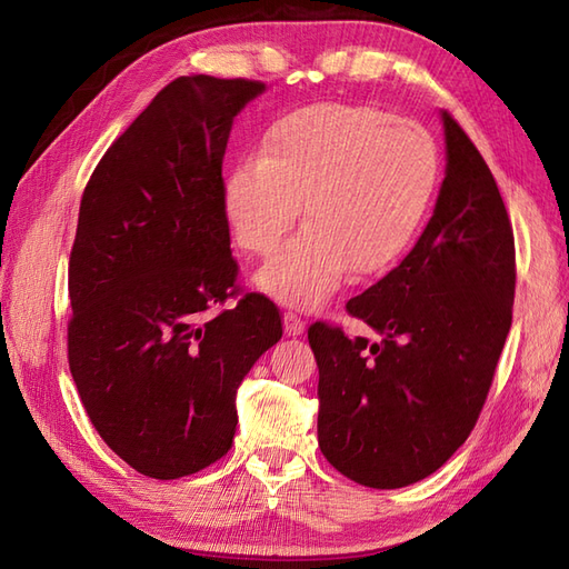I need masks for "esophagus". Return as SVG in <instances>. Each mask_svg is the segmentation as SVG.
<instances>
[{
    "label": "esophagus",
    "instance_id": "obj_1",
    "mask_svg": "<svg viewBox=\"0 0 569 569\" xmlns=\"http://www.w3.org/2000/svg\"><path fill=\"white\" fill-rule=\"evenodd\" d=\"M303 330H306V320H303L301 316H297V313L287 311V313H284V335L297 337V335H301Z\"/></svg>",
    "mask_w": 569,
    "mask_h": 569
}]
</instances>
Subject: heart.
Instances as JSON below:
<instances>
[{"label": "heart", "instance_id": "1", "mask_svg": "<svg viewBox=\"0 0 569 569\" xmlns=\"http://www.w3.org/2000/svg\"><path fill=\"white\" fill-rule=\"evenodd\" d=\"M435 137L412 120L372 107L313 104L266 130L256 159L237 161L222 182V213L237 247L278 251L256 274L280 303L316 308L353 270L385 272L408 251L437 194Z\"/></svg>", "mask_w": 569, "mask_h": 569}]
</instances>
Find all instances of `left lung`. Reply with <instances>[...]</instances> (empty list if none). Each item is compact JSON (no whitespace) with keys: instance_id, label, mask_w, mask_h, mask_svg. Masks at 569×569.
Returning a JSON list of instances; mask_svg holds the SVG:
<instances>
[{"instance_id":"8db88e82","label":"left lung","mask_w":569,"mask_h":569,"mask_svg":"<svg viewBox=\"0 0 569 569\" xmlns=\"http://www.w3.org/2000/svg\"><path fill=\"white\" fill-rule=\"evenodd\" d=\"M446 178L412 251L349 299L339 325L308 327L316 353L318 446L335 470L372 489L437 472L477 425L512 322L515 237L487 161L443 111Z\"/></svg>"}]
</instances>
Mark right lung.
Segmentation results:
<instances>
[{
    "label": "right lung",
    "mask_w": 569,
    "mask_h": 569,
    "mask_svg": "<svg viewBox=\"0 0 569 569\" xmlns=\"http://www.w3.org/2000/svg\"><path fill=\"white\" fill-rule=\"evenodd\" d=\"M263 90L176 78L82 192L68 366L99 437L153 479L194 475L230 451L237 387L282 337L280 308L237 282L222 213L232 118Z\"/></svg>",
    "instance_id": "obj_1"
}]
</instances>
